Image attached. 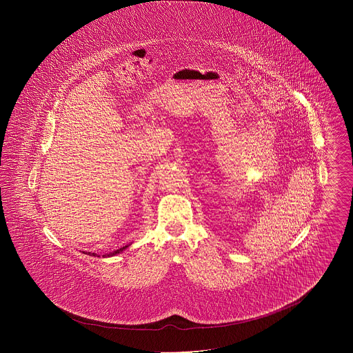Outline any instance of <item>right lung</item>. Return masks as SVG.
<instances>
[{
	"label": "right lung",
	"instance_id": "1",
	"mask_svg": "<svg viewBox=\"0 0 353 353\" xmlns=\"http://www.w3.org/2000/svg\"><path fill=\"white\" fill-rule=\"evenodd\" d=\"M128 246H130V245H125V246L120 248V249L115 250V252H110V254H104V255H103V258H104V256H114V255H117V254H119V252H121L123 250H125ZM84 254H88V255H91V256H101V255H98V254H95V252H84Z\"/></svg>",
	"mask_w": 353,
	"mask_h": 353
}]
</instances>
